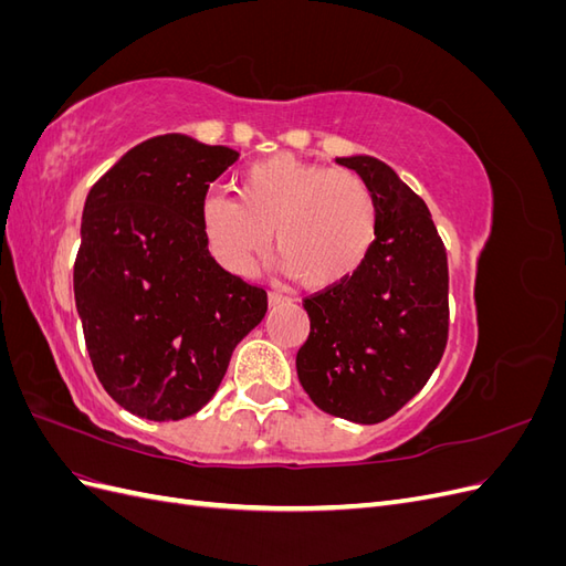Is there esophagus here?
Segmentation results:
<instances>
[{
	"mask_svg": "<svg viewBox=\"0 0 566 566\" xmlns=\"http://www.w3.org/2000/svg\"><path fill=\"white\" fill-rule=\"evenodd\" d=\"M287 297L283 295V293H279V290H271V293H269V304L271 306H276V304H281V302H285Z\"/></svg>",
	"mask_w": 566,
	"mask_h": 566,
	"instance_id": "esophagus-1",
	"label": "esophagus"
}]
</instances>
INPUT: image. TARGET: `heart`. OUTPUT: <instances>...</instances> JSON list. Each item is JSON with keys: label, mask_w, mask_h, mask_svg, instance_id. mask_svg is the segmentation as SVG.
<instances>
[{"label": "heart", "mask_w": 566, "mask_h": 566, "mask_svg": "<svg viewBox=\"0 0 566 566\" xmlns=\"http://www.w3.org/2000/svg\"><path fill=\"white\" fill-rule=\"evenodd\" d=\"M198 224L205 248L227 271L248 273L273 235L285 269L318 290L364 264L378 235V200L349 169L271 156L241 169L235 198L205 196Z\"/></svg>", "instance_id": "1"}]
</instances>
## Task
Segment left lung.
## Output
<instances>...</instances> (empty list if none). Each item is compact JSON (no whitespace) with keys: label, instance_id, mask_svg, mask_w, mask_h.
<instances>
[{"label":"left lung","instance_id":"1","mask_svg":"<svg viewBox=\"0 0 566 566\" xmlns=\"http://www.w3.org/2000/svg\"><path fill=\"white\" fill-rule=\"evenodd\" d=\"M378 200V235L349 279L304 297L310 337L297 378L335 418L361 424L397 413L430 380L449 339V264L430 210L389 165L337 158Z\"/></svg>","mask_w":566,"mask_h":566}]
</instances>
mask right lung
Segmentation results:
<instances>
[{"mask_svg":"<svg viewBox=\"0 0 566 566\" xmlns=\"http://www.w3.org/2000/svg\"><path fill=\"white\" fill-rule=\"evenodd\" d=\"M235 160L227 146L153 136L84 202L73 271L84 342L98 382L139 418L198 413L266 314V290L221 269L200 235V202Z\"/></svg>","mask_w":566,"mask_h":566,"instance_id":"right-lung-1","label":"right lung"}]
</instances>
